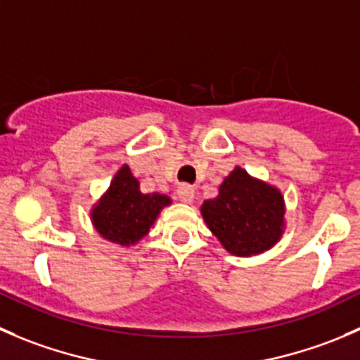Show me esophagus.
<instances>
[{
	"instance_id": "34e87169",
	"label": "esophagus",
	"mask_w": 360,
	"mask_h": 360,
	"mask_svg": "<svg viewBox=\"0 0 360 360\" xmlns=\"http://www.w3.org/2000/svg\"><path fill=\"white\" fill-rule=\"evenodd\" d=\"M176 195H179L181 202L191 205V202L194 201V188L188 187V185H181V187H179V191H176Z\"/></svg>"
}]
</instances>
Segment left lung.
I'll use <instances>...</instances> for the list:
<instances>
[{
    "label": "left lung",
    "mask_w": 360,
    "mask_h": 360,
    "mask_svg": "<svg viewBox=\"0 0 360 360\" xmlns=\"http://www.w3.org/2000/svg\"><path fill=\"white\" fill-rule=\"evenodd\" d=\"M199 210L220 245L238 257L271 250L287 227L282 191L241 166L224 179L217 198L202 202Z\"/></svg>",
    "instance_id": "8db88e82"
}]
</instances>
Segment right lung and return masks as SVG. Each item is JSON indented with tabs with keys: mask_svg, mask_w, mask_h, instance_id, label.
Returning <instances> with one entry per match:
<instances>
[{
	"mask_svg": "<svg viewBox=\"0 0 360 360\" xmlns=\"http://www.w3.org/2000/svg\"><path fill=\"white\" fill-rule=\"evenodd\" d=\"M172 205V198L161 192L143 194L140 180L122 165L108 188L91 208V222L103 240L120 247H133L143 240L159 213Z\"/></svg>",
	"mask_w": 360,
	"mask_h": 360,
	"instance_id": "obj_1",
	"label": "right lung"
}]
</instances>
